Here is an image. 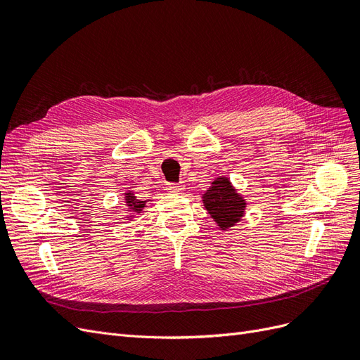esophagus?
Returning <instances> with one entry per match:
<instances>
[{
    "label": "esophagus",
    "instance_id": "34e87169",
    "mask_svg": "<svg viewBox=\"0 0 360 360\" xmlns=\"http://www.w3.org/2000/svg\"><path fill=\"white\" fill-rule=\"evenodd\" d=\"M167 191L169 192V193H181L183 191H184V186L183 184H174V183H169L168 186H167Z\"/></svg>",
    "mask_w": 360,
    "mask_h": 360
}]
</instances>
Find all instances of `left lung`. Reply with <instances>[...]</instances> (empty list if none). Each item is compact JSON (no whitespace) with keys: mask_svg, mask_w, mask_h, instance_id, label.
Here are the masks:
<instances>
[{"mask_svg":"<svg viewBox=\"0 0 360 360\" xmlns=\"http://www.w3.org/2000/svg\"><path fill=\"white\" fill-rule=\"evenodd\" d=\"M202 204L221 230H228L237 225L246 210L245 197L237 192L230 179L225 176L216 177L212 181L209 191L202 195Z\"/></svg>","mask_w":360,"mask_h":360,"instance_id":"left-lung-1","label":"left lung"}]
</instances>
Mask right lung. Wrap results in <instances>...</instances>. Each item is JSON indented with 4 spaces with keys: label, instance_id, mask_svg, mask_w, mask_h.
Segmentation results:
<instances>
[{
    "label": "right lung",
    "instance_id": "right-lung-1",
    "mask_svg": "<svg viewBox=\"0 0 360 360\" xmlns=\"http://www.w3.org/2000/svg\"><path fill=\"white\" fill-rule=\"evenodd\" d=\"M147 201H141L135 197V193L132 191H127L124 193V204L127 207V210L130 212V214H127L126 217L129 221H132V217H135L134 214H139L143 213V209L146 207Z\"/></svg>",
    "mask_w": 360,
    "mask_h": 360
}]
</instances>
